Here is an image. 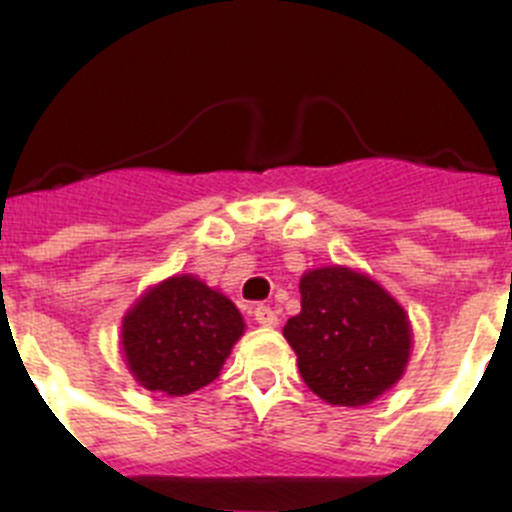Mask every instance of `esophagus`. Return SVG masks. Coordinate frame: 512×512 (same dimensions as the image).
<instances>
[{"label": "esophagus", "mask_w": 512, "mask_h": 512, "mask_svg": "<svg viewBox=\"0 0 512 512\" xmlns=\"http://www.w3.org/2000/svg\"><path fill=\"white\" fill-rule=\"evenodd\" d=\"M255 321L265 328L278 326V313L270 308V305H257L255 308Z\"/></svg>", "instance_id": "1"}]
</instances>
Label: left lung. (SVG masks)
Segmentation results:
<instances>
[{"label":"left lung","instance_id":"8db88e82","mask_svg":"<svg viewBox=\"0 0 512 512\" xmlns=\"http://www.w3.org/2000/svg\"><path fill=\"white\" fill-rule=\"evenodd\" d=\"M313 394L333 407H364L396 384L412 351V326L376 280L351 267L300 278V313L283 328Z\"/></svg>","mask_w":512,"mask_h":512}]
</instances>
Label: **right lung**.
Here are the masks:
<instances>
[{
	"label": "right lung",
	"mask_w": 512,
	"mask_h": 512,
	"mask_svg": "<svg viewBox=\"0 0 512 512\" xmlns=\"http://www.w3.org/2000/svg\"><path fill=\"white\" fill-rule=\"evenodd\" d=\"M242 333L245 321L227 295L194 275H174L123 315L121 346L143 389L184 396L217 379Z\"/></svg>",
	"instance_id": "add662e5"
}]
</instances>
